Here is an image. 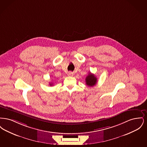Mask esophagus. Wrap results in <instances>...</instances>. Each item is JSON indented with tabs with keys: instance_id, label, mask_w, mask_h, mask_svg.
<instances>
[{
	"instance_id": "34e87169",
	"label": "esophagus",
	"mask_w": 147,
	"mask_h": 147,
	"mask_svg": "<svg viewBox=\"0 0 147 147\" xmlns=\"http://www.w3.org/2000/svg\"><path fill=\"white\" fill-rule=\"evenodd\" d=\"M68 76L69 77H73V73H71V72H69L68 74Z\"/></svg>"
}]
</instances>
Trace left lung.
Listing matches in <instances>:
<instances>
[{
  "label": "left lung",
  "mask_w": 147,
  "mask_h": 147,
  "mask_svg": "<svg viewBox=\"0 0 147 147\" xmlns=\"http://www.w3.org/2000/svg\"><path fill=\"white\" fill-rule=\"evenodd\" d=\"M85 82L88 86H93L97 83V78L94 74L89 73L88 76L85 78Z\"/></svg>",
  "instance_id": "1"
}]
</instances>
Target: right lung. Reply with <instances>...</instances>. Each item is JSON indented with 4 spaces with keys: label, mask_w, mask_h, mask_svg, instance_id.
I'll use <instances>...</instances> for the list:
<instances>
[{
    "label": "right lung",
    "mask_w": 147,
    "mask_h": 147,
    "mask_svg": "<svg viewBox=\"0 0 147 147\" xmlns=\"http://www.w3.org/2000/svg\"><path fill=\"white\" fill-rule=\"evenodd\" d=\"M53 85V83H50V84H49V85H50V86H52Z\"/></svg>",
    "instance_id": "obj_1"
}]
</instances>
